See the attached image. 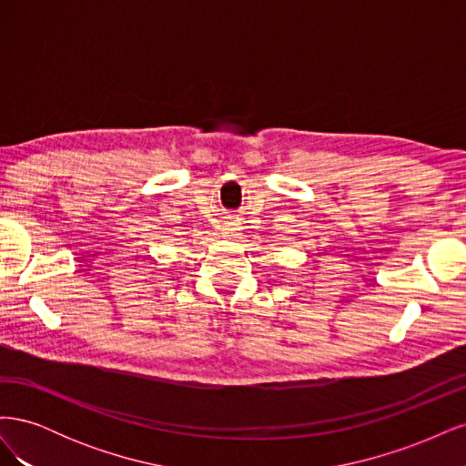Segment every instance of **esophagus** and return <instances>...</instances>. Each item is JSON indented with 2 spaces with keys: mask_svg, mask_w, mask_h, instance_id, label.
<instances>
[{
  "mask_svg": "<svg viewBox=\"0 0 466 466\" xmlns=\"http://www.w3.org/2000/svg\"><path fill=\"white\" fill-rule=\"evenodd\" d=\"M235 235H237V228H235V225H233V223H228V225H225V228H223V237L233 238Z\"/></svg>",
  "mask_w": 466,
  "mask_h": 466,
  "instance_id": "esophagus-1",
  "label": "esophagus"
}]
</instances>
